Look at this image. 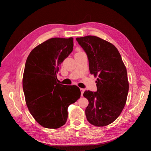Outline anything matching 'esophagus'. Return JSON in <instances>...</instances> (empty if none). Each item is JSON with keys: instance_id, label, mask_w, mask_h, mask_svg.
Here are the masks:
<instances>
[{"instance_id": "obj_1", "label": "esophagus", "mask_w": 151, "mask_h": 151, "mask_svg": "<svg viewBox=\"0 0 151 151\" xmlns=\"http://www.w3.org/2000/svg\"><path fill=\"white\" fill-rule=\"evenodd\" d=\"M80 90H81V96H83V93H84L85 90H84V89H83V88H80Z\"/></svg>"}]
</instances>
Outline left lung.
<instances>
[{
  "mask_svg": "<svg viewBox=\"0 0 151 151\" xmlns=\"http://www.w3.org/2000/svg\"><path fill=\"white\" fill-rule=\"evenodd\" d=\"M76 40L88 57L91 74L98 76L96 92L83 94L89 101L87 120L94 126H106L119 116L126 103L129 88L126 67L113 44L94 36Z\"/></svg>",
  "mask_w": 151,
  "mask_h": 151,
  "instance_id": "1",
  "label": "left lung"
}]
</instances>
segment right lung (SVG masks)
Listing matches in <instances>:
<instances>
[{"instance_id": "right-lung-1", "label": "right lung", "mask_w": 151, "mask_h": 151, "mask_svg": "<svg viewBox=\"0 0 151 151\" xmlns=\"http://www.w3.org/2000/svg\"><path fill=\"white\" fill-rule=\"evenodd\" d=\"M73 46L72 38H51L35 47L27 58L22 79L26 103L35 120L47 129L64 125L68 106L81 97L78 87L58 83L57 77Z\"/></svg>"}]
</instances>
